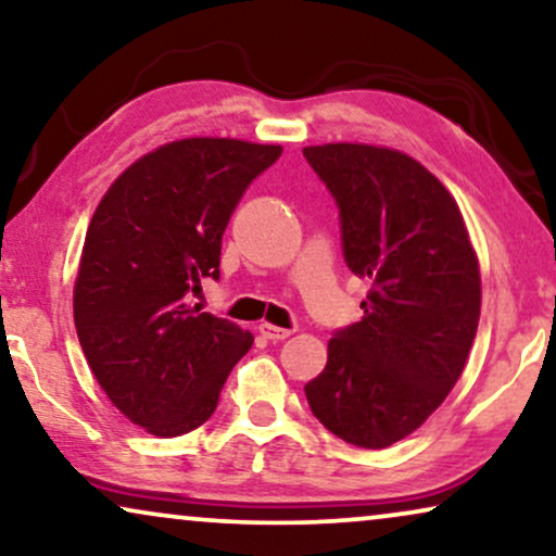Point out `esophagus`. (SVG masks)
<instances>
[{
	"mask_svg": "<svg viewBox=\"0 0 556 556\" xmlns=\"http://www.w3.org/2000/svg\"><path fill=\"white\" fill-rule=\"evenodd\" d=\"M257 331H261L263 337L270 339V341H283V339H288L293 333L291 329H280V326H273L268 321H263L261 326H257Z\"/></svg>",
	"mask_w": 556,
	"mask_h": 556,
	"instance_id": "1",
	"label": "esophagus"
}]
</instances>
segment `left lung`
I'll list each match as a JSON object with an SVG mask.
<instances>
[{
	"instance_id": "1",
	"label": "left lung",
	"mask_w": 556,
	"mask_h": 556,
	"mask_svg": "<svg viewBox=\"0 0 556 556\" xmlns=\"http://www.w3.org/2000/svg\"><path fill=\"white\" fill-rule=\"evenodd\" d=\"M303 156L339 204L349 270L371 286L306 397L326 430L379 451L420 428L463 375L481 268L458 202L417 159L341 141Z\"/></svg>"
}]
</instances>
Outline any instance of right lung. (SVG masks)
Segmentation results:
<instances>
[{
	"mask_svg": "<svg viewBox=\"0 0 556 556\" xmlns=\"http://www.w3.org/2000/svg\"><path fill=\"white\" fill-rule=\"evenodd\" d=\"M283 147L194 136L128 166L90 217L73 288L83 354L101 390L156 438L215 413L253 333L189 306L219 278L223 232L242 192Z\"/></svg>",
	"mask_w": 556,
	"mask_h": 556,
	"instance_id": "add662e5",
	"label": "right lung"
}]
</instances>
